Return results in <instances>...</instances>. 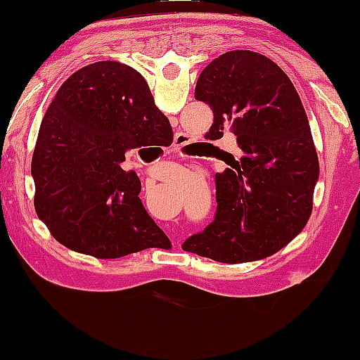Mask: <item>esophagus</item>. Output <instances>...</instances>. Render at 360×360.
<instances>
[{
	"instance_id": "34e87169",
	"label": "esophagus",
	"mask_w": 360,
	"mask_h": 360,
	"mask_svg": "<svg viewBox=\"0 0 360 360\" xmlns=\"http://www.w3.org/2000/svg\"><path fill=\"white\" fill-rule=\"evenodd\" d=\"M186 143H188V139H186V135L177 134L176 137H174V146H172V148H174V152H181V150H183V147L186 146ZM179 238H177V242H179Z\"/></svg>"
}]
</instances>
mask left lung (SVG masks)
Masks as SVG:
<instances>
[{
  "label": "left lung",
  "mask_w": 360,
  "mask_h": 360,
  "mask_svg": "<svg viewBox=\"0 0 360 360\" xmlns=\"http://www.w3.org/2000/svg\"><path fill=\"white\" fill-rule=\"evenodd\" d=\"M194 98L210 105V140L232 130L240 159L217 179V214L183 249L218 262L266 259L307 225L320 174L295 86L266 56L230 51L200 74Z\"/></svg>",
  "instance_id": "1"
}]
</instances>
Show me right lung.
<instances>
[{"mask_svg": "<svg viewBox=\"0 0 360 360\" xmlns=\"http://www.w3.org/2000/svg\"><path fill=\"white\" fill-rule=\"evenodd\" d=\"M172 143L167 117L142 74L101 60L57 91L37 137L32 176L35 212L68 249L118 259L171 240L139 198V176L120 164L130 148Z\"/></svg>", "mask_w": 360, "mask_h": 360, "instance_id": "right-lung-1", "label": "right lung"}]
</instances>
